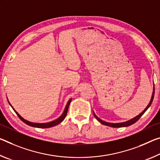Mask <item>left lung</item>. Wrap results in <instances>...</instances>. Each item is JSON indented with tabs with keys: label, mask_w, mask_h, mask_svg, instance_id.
<instances>
[{
	"label": "left lung",
	"mask_w": 160,
	"mask_h": 160,
	"mask_svg": "<svg viewBox=\"0 0 160 160\" xmlns=\"http://www.w3.org/2000/svg\"><path fill=\"white\" fill-rule=\"evenodd\" d=\"M154 85L153 86V92H152V98H151V100L149 101V102L148 104V105L147 106L146 108L144 109V110L139 115H138V116L135 117V118L131 119V120H128V121H126V122H119V123H111V122H105L102 120H100V118L97 117V115H95V112H93L94 114V116H95V118L97 119V120L100 122V123H102V125H106V126H109V127H112V128H122V127H128L131 125H132V124L135 123L137 121H138L139 118H141L142 115H143V114L146 112V110H148V109L149 108V106L151 105L152 102L153 101V99H154Z\"/></svg>",
	"instance_id": "left-lung-1"
}]
</instances>
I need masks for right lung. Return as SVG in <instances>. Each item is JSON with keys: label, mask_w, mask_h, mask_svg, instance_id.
I'll return each instance as SVG.
<instances>
[{"label": "right lung", "mask_w": 160, "mask_h": 160, "mask_svg": "<svg viewBox=\"0 0 160 160\" xmlns=\"http://www.w3.org/2000/svg\"><path fill=\"white\" fill-rule=\"evenodd\" d=\"M71 100H72V98L70 99L69 100H68V102L67 103L66 106H65V108L64 111H63V112L61 115H60L59 118L56 120L51 121V122H45V123H36V122H30V121H28L26 120H25L23 118H22V117L19 115L18 113L16 110H15V109L12 108V106L11 105V103L9 102V101H8L9 103V105L11 106V108H12V110L15 111V112L17 114V115L19 117V118L21 119V120L24 123L26 124V125H29V126H31V127H33V128H52V127H54L55 125H58V124H60L61 122L62 121H63V120L65 118V117H66L67 115V112H68V108H69V105H70V103L71 102Z\"/></svg>", "instance_id": "obj_1"}]
</instances>
